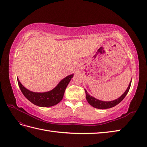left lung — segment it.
<instances>
[{"label": "left lung", "instance_id": "1", "mask_svg": "<svg viewBox=\"0 0 147 147\" xmlns=\"http://www.w3.org/2000/svg\"><path fill=\"white\" fill-rule=\"evenodd\" d=\"M131 81L130 82L129 86L128 87V89H126V90L125 92L123 95L119 97L118 99H117L116 100H114L112 101H102V100H99L98 99H97L94 97L90 96L89 94L87 93L86 90H85V92H86V99L87 100V102H89L91 106H93L94 107H96V108L97 109H108L111 108V107H113L114 106H116L117 104H118L120 102L123 100V99L125 98V96H126V94H128V91L129 90L130 86H131Z\"/></svg>", "mask_w": 147, "mask_h": 147}]
</instances>
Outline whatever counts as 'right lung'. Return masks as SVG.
<instances>
[{
  "instance_id": "right-lung-1",
  "label": "right lung",
  "mask_w": 147,
  "mask_h": 147,
  "mask_svg": "<svg viewBox=\"0 0 147 147\" xmlns=\"http://www.w3.org/2000/svg\"><path fill=\"white\" fill-rule=\"evenodd\" d=\"M74 75H70L60 81L57 86L49 92H34L28 90L18 79L19 87L22 93L31 102L40 107H50L59 103L63 99L65 90Z\"/></svg>"
}]
</instances>
